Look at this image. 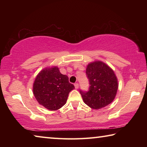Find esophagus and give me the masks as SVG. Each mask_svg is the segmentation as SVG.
Here are the masks:
<instances>
[{
    "mask_svg": "<svg viewBox=\"0 0 147 147\" xmlns=\"http://www.w3.org/2000/svg\"><path fill=\"white\" fill-rule=\"evenodd\" d=\"M74 87H75L76 89H78V88H79L78 84V83H75V84H74Z\"/></svg>",
    "mask_w": 147,
    "mask_h": 147,
    "instance_id": "esophagus-1",
    "label": "esophagus"
}]
</instances>
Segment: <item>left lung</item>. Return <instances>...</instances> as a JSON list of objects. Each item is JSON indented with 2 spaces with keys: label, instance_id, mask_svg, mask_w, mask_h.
Instances as JSON below:
<instances>
[{
  "label": "left lung",
  "instance_id": "left-lung-1",
  "mask_svg": "<svg viewBox=\"0 0 147 147\" xmlns=\"http://www.w3.org/2000/svg\"><path fill=\"white\" fill-rule=\"evenodd\" d=\"M86 75L89 91H80L84 103L98 109L112 102L118 89L117 78L112 69L102 61H95L88 65Z\"/></svg>",
  "mask_w": 147,
  "mask_h": 147
}]
</instances>
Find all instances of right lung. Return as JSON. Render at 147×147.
<instances>
[{"label": "right lung", "instance_id": "1", "mask_svg": "<svg viewBox=\"0 0 147 147\" xmlns=\"http://www.w3.org/2000/svg\"><path fill=\"white\" fill-rule=\"evenodd\" d=\"M74 89L67 75L56 66L39 72L33 84V93L39 104L49 110H57L66 104L69 92Z\"/></svg>", "mask_w": 147, "mask_h": 147}]
</instances>
